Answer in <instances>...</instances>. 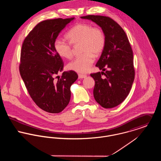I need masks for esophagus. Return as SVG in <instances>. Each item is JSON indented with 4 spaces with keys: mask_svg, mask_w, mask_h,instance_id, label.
<instances>
[{
    "mask_svg": "<svg viewBox=\"0 0 161 161\" xmlns=\"http://www.w3.org/2000/svg\"><path fill=\"white\" fill-rule=\"evenodd\" d=\"M78 76H79V79H84V78H86V77H87L86 75L80 74H78Z\"/></svg>",
    "mask_w": 161,
    "mask_h": 161,
    "instance_id": "obj_1",
    "label": "esophagus"
}]
</instances>
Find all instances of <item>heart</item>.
Listing matches in <instances>:
<instances>
[{"instance_id": "obj_1", "label": "heart", "mask_w": 161, "mask_h": 161, "mask_svg": "<svg viewBox=\"0 0 161 161\" xmlns=\"http://www.w3.org/2000/svg\"><path fill=\"white\" fill-rule=\"evenodd\" d=\"M69 42L61 38L54 40V47L57 54L61 58L70 59L72 56V45L80 44L82 54L69 63L68 68L79 73L89 71L94 61V56H99L105 46V36L99 27H93L89 23L75 25L67 34Z\"/></svg>"}]
</instances>
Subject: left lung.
Here are the masks:
<instances>
[{"mask_svg":"<svg viewBox=\"0 0 161 161\" xmlns=\"http://www.w3.org/2000/svg\"><path fill=\"white\" fill-rule=\"evenodd\" d=\"M80 18L97 23L105 34V46L95 65L103 71L91 75L95 80L93 96L96 102L105 108H114L128 95L135 79L131 46L123 29L111 18L101 15ZM102 75L106 77L102 78Z\"/></svg>","mask_w":161,"mask_h":161,"instance_id":"8db88e82","label":"left lung"}]
</instances>
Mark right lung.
Returning <instances> with one entry per match:
<instances>
[{"instance_id":"1","label":"right lung","mask_w":161,"mask_h":161,"mask_svg":"<svg viewBox=\"0 0 161 161\" xmlns=\"http://www.w3.org/2000/svg\"><path fill=\"white\" fill-rule=\"evenodd\" d=\"M69 19L46 20L38 23L23 41L19 70L31 98L43 110L61 112L70 98V86L77 79L74 70L63 72L61 58L54 43L59 33L72 21Z\"/></svg>"}]
</instances>
